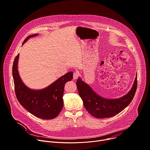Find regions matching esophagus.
Wrapping results in <instances>:
<instances>
[{
  "label": "esophagus",
  "mask_w": 150,
  "mask_h": 150,
  "mask_svg": "<svg viewBox=\"0 0 150 150\" xmlns=\"http://www.w3.org/2000/svg\"><path fill=\"white\" fill-rule=\"evenodd\" d=\"M79 76V73H78L77 71H74V73H73V79H74V80H76V79H78Z\"/></svg>",
  "instance_id": "obj_1"
}]
</instances>
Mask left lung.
Returning <instances> with one entry per match:
<instances>
[{
  "label": "left lung",
  "mask_w": 150,
  "mask_h": 150,
  "mask_svg": "<svg viewBox=\"0 0 150 150\" xmlns=\"http://www.w3.org/2000/svg\"><path fill=\"white\" fill-rule=\"evenodd\" d=\"M76 85L86 110L95 117L106 118L121 112L132 100L137 88V76L128 93L117 99H106L98 96L80 78L77 79Z\"/></svg>",
  "instance_id": "left-lung-1"
}]
</instances>
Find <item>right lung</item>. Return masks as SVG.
Listing matches in <instances>:
<instances>
[{
  "instance_id": "obj_1",
  "label": "right lung",
  "mask_w": 150,
  "mask_h": 150,
  "mask_svg": "<svg viewBox=\"0 0 150 150\" xmlns=\"http://www.w3.org/2000/svg\"><path fill=\"white\" fill-rule=\"evenodd\" d=\"M37 35L28 36L23 44ZM19 55V54L15 57L12 67L15 92L18 102L28 112L38 117L44 119L55 118L63 108L64 86L66 83L73 79V72L66 73L43 90L33 91L25 86L19 77L18 70Z\"/></svg>"
}]
</instances>
